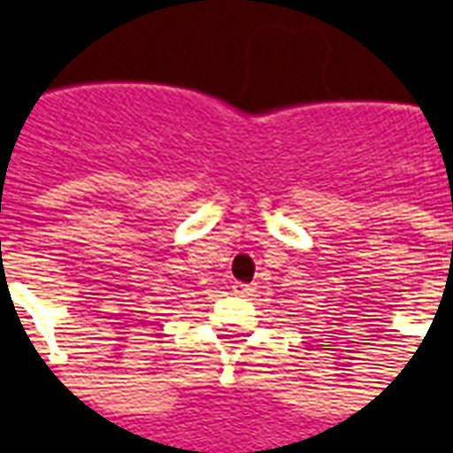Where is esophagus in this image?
Wrapping results in <instances>:
<instances>
[{
	"label": "esophagus",
	"mask_w": 453,
	"mask_h": 453,
	"mask_svg": "<svg viewBox=\"0 0 453 453\" xmlns=\"http://www.w3.org/2000/svg\"><path fill=\"white\" fill-rule=\"evenodd\" d=\"M233 293H234V296H239V297H249L253 293V286L242 284V281H234V284H233Z\"/></svg>",
	"instance_id": "esophagus-1"
}]
</instances>
